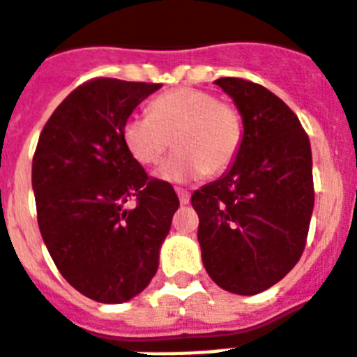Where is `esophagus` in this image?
I'll return each instance as SVG.
<instances>
[{
  "label": "esophagus",
  "mask_w": 357,
  "mask_h": 357,
  "mask_svg": "<svg viewBox=\"0 0 357 357\" xmlns=\"http://www.w3.org/2000/svg\"><path fill=\"white\" fill-rule=\"evenodd\" d=\"M176 192H178L179 202H181V204H189V200H190L189 190H185V189H176Z\"/></svg>",
  "instance_id": "esophagus-1"
}]
</instances>
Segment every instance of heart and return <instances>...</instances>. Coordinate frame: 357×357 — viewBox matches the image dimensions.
Here are the masks:
<instances>
[{
  "label": "heart",
  "mask_w": 357,
  "mask_h": 357,
  "mask_svg": "<svg viewBox=\"0 0 357 357\" xmlns=\"http://www.w3.org/2000/svg\"><path fill=\"white\" fill-rule=\"evenodd\" d=\"M123 142L136 162H159L172 144L157 176L187 181L204 174H222L236 159L243 125L238 108L197 88H176L149 102L148 116L132 114L123 123Z\"/></svg>",
  "instance_id": "b5f03b06"
}]
</instances>
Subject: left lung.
I'll use <instances>...</instances> for the list:
<instances>
[{
	"label": "left lung",
	"instance_id": "1",
	"mask_svg": "<svg viewBox=\"0 0 357 357\" xmlns=\"http://www.w3.org/2000/svg\"><path fill=\"white\" fill-rule=\"evenodd\" d=\"M243 121L234 165L192 192L208 275L252 296L279 282L305 249L314 206L309 136L277 95L243 78H219Z\"/></svg>",
	"mask_w": 357,
	"mask_h": 357
}]
</instances>
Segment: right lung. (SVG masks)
Masks as SVG:
<instances>
[{
	"label": "right lung",
	"mask_w": 357,
	"mask_h": 357,
	"mask_svg": "<svg viewBox=\"0 0 357 357\" xmlns=\"http://www.w3.org/2000/svg\"><path fill=\"white\" fill-rule=\"evenodd\" d=\"M160 84L95 78L54 110L33 155L40 236L65 281L99 303L148 287L179 208L168 181L149 178L123 142V123ZM129 199L137 204L126 206Z\"/></svg>",
	"instance_id": "right-lung-1"
}]
</instances>
